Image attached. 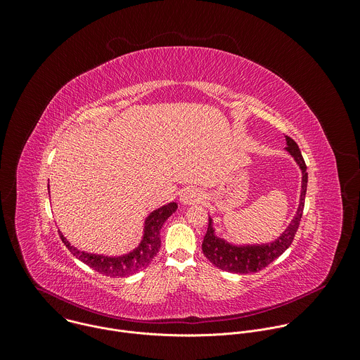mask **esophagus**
Listing matches in <instances>:
<instances>
[{"instance_id": "esophagus-1", "label": "esophagus", "mask_w": 360, "mask_h": 360, "mask_svg": "<svg viewBox=\"0 0 360 360\" xmlns=\"http://www.w3.org/2000/svg\"><path fill=\"white\" fill-rule=\"evenodd\" d=\"M181 202L185 205H191V203H199L200 200H203V192L198 188H186L181 192L179 196Z\"/></svg>"}]
</instances>
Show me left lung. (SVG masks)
Returning <instances> with one entry per match:
<instances>
[{
  "mask_svg": "<svg viewBox=\"0 0 360 360\" xmlns=\"http://www.w3.org/2000/svg\"><path fill=\"white\" fill-rule=\"evenodd\" d=\"M286 143H288L286 150L295 158L299 168L302 169L300 202H299V208L295 218L289 224L288 229L275 242L268 245H253V246L252 245H248V246L229 245L224 239L215 236V231L212 228V219L210 218L208 231L205 233V238L202 242V250H203V255L207 256V259L217 268L226 272H233V274L258 272L266 268L276 258H279V256L292 245L302 219V214H303L304 195H306V186H307V172H306L304 160L302 157L297 143L288 135H286Z\"/></svg>",
  "mask_w": 360,
  "mask_h": 360,
  "instance_id": "obj_1",
  "label": "left lung"
}]
</instances>
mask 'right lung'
Masks as SVG:
<instances>
[{"mask_svg": "<svg viewBox=\"0 0 360 360\" xmlns=\"http://www.w3.org/2000/svg\"><path fill=\"white\" fill-rule=\"evenodd\" d=\"M178 205L175 202H171L165 207L153 211L145 221V229H143V238L136 249L132 252L122 255V256H104V255H95V253H86L75 246H72L60 232V238L64 242V245L68 248V250L78 258L81 262L92 268L94 271L111 276V278H125L132 274H136L142 269H145L148 265H150L152 259L155 258L161 248V238L160 231L164 225V222L176 211Z\"/></svg>", "mask_w": 360, "mask_h": 360, "instance_id": "right-lung-1", "label": "right lung"}]
</instances>
